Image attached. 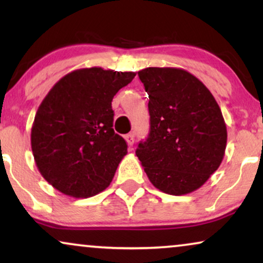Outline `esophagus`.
<instances>
[{"mask_svg":"<svg viewBox=\"0 0 263 263\" xmlns=\"http://www.w3.org/2000/svg\"><path fill=\"white\" fill-rule=\"evenodd\" d=\"M134 138H135V135H134V133H129V134H127L124 136V139H125V141H127V143H128V146H133L134 145Z\"/></svg>","mask_w":263,"mask_h":263,"instance_id":"obj_1","label":"esophagus"}]
</instances>
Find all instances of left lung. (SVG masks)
Masks as SVG:
<instances>
[{
  "instance_id": "obj_1",
  "label": "left lung",
  "mask_w": 263,
  "mask_h": 263,
  "mask_svg": "<svg viewBox=\"0 0 263 263\" xmlns=\"http://www.w3.org/2000/svg\"><path fill=\"white\" fill-rule=\"evenodd\" d=\"M148 95L151 132L136 149L151 183L168 195L201 188L220 166L228 130L210 89L182 68L138 71Z\"/></svg>"
}]
</instances>
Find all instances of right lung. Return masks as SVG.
Wrapping results in <instances>:
<instances>
[{
  "label": "right lung",
  "instance_id": "obj_1",
  "mask_svg": "<svg viewBox=\"0 0 263 263\" xmlns=\"http://www.w3.org/2000/svg\"><path fill=\"white\" fill-rule=\"evenodd\" d=\"M134 71L82 68L64 75L39 105L31 129L35 165L64 195L86 199L106 189L127 143L114 132V96Z\"/></svg>",
  "mask_w": 263,
  "mask_h": 263
}]
</instances>
